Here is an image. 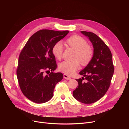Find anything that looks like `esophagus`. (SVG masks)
I'll list each match as a JSON object with an SVG mask.
<instances>
[{"label":"esophagus","mask_w":129,"mask_h":129,"mask_svg":"<svg viewBox=\"0 0 129 129\" xmlns=\"http://www.w3.org/2000/svg\"><path fill=\"white\" fill-rule=\"evenodd\" d=\"M64 78L66 80H70L71 79V77H70L69 76H68L66 74H64Z\"/></svg>","instance_id":"obj_1"}]
</instances>
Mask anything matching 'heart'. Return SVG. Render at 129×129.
Instances as JSON below:
<instances>
[{
  "mask_svg": "<svg viewBox=\"0 0 129 129\" xmlns=\"http://www.w3.org/2000/svg\"><path fill=\"white\" fill-rule=\"evenodd\" d=\"M66 42L76 51L75 59H78L83 65H86L90 62L92 57L93 51L91 47L87 45V42L85 39L78 36H74L67 39ZM52 52L56 58L60 59L63 52V43L61 42L56 43L53 47ZM78 60L63 61L60 63L59 69L67 75H71L79 69L80 64Z\"/></svg>",
  "mask_w": 129,
  "mask_h": 129,
  "instance_id": "1",
  "label": "heart"
}]
</instances>
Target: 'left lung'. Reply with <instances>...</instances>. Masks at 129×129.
<instances>
[{"mask_svg":"<svg viewBox=\"0 0 129 129\" xmlns=\"http://www.w3.org/2000/svg\"><path fill=\"white\" fill-rule=\"evenodd\" d=\"M80 32L90 40L93 53L89 63L79 72L83 77L76 79L78 86L73 91V95L79 102L89 104L102 98L109 89L114 67L111 51L103 41L92 32ZM84 79L86 82L82 81Z\"/></svg>","mask_w":129,"mask_h":129,"instance_id":"1","label":"left lung"}]
</instances>
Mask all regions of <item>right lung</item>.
Instances as JSON below:
<instances>
[{"label": "right lung", "mask_w": 129, "mask_h": 129, "mask_svg": "<svg viewBox=\"0 0 129 129\" xmlns=\"http://www.w3.org/2000/svg\"><path fill=\"white\" fill-rule=\"evenodd\" d=\"M69 31L41 30L33 35L20 54L17 76L23 94L37 104L49 101L56 84L62 80L61 73H53L57 68L53 54L54 45L64 38ZM51 71L45 76L44 71Z\"/></svg>", "instance_id": "add662e5"}]
</instances>
